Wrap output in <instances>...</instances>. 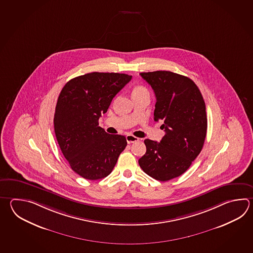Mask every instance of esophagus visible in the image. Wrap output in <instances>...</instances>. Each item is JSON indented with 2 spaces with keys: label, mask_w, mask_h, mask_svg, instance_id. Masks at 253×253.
Wrapping results in <instances>:
<instances>
[{
  "label": "esophagus",
  "mask_w": 253,
  "mask_h": 253,
  "mask_svg": "<svg viewBox=\"0 0 253 253\" xmlns=\"http://www.w3.org/2000/svg\"><path fill=\"white\" fill-rule=\"evenodd\" d=\"M126 139H127V142L130 144V143H133V142H136V141H138L139 140V138H137V137H135L133 135H127L126 136Z\"/></svg>",
  "instance_id": "esophagus-1"
}]
</instances>
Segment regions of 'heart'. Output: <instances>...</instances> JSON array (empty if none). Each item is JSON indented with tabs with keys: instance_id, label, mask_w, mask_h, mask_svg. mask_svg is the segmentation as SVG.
Returning <instances> with one entry per match:
<instances>
[{
	"instance_id": "heart-1",
	"label": "heart",
	"mask_w": 253,
	"mask_h": 253,
	"mask_svg": "<svg viewBox=\"0 0 253 253\" xmlns=\"http://www.w3.org/2000/svg\"><path fill=\"white\" fill-rule=\"evenodd\" d=\"M142 93H147L149 94V91L147 90V88H145L144 86H141V85H137L133 88L132 90V95L135 94H142Z\"/></svg>"
}]
</instances>
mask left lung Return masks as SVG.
<instances>
[{
	"label": "left lung",
	"mask_w": 253,
	"mask_h": 253,
	"mask_svg": "<svg viewBox=\"0 0 253 253\" xmlns=\"http://www.w3.org/2000/svg\"><path fill=\"white\" fill-rule=\"evenodd\" d=\"M154 90V120L166 134L160 142L144 140L146 153L139 167L156 180L168 181L185 173L201 152L207 137L206 103L190 78L170 71L140 73Z\"/></svg>",
	"instance_id": "obj_1"
}]
</instances>
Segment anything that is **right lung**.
I'll return each mask as SVG.
<instances>
[{
    "label": "right lung",
    "mask_w": 253,
    "mask_h": 253,
    "mask_svg": "<svg viewBox=\"0 0 253 253\" xmlns=\"http://www.w3.org/2000/svg\"><path fill=\"white\" fill-rule=\"evenodd\" d=\"M131 78L119 73H88L69 80L59 93L55 134L71 169L85 179L107 176L127 146L124 136L108 134L98 121Z\"/></svg>",
    "instance_id": "obj_1"
}]
</instances>
